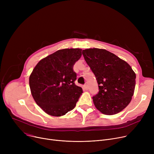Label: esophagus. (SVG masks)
Instances as JSON below:
<instances>
[{
  "label": "esophagus",
  "mask_w": 154,
  "mask_h": 154,
  "mask_svg": "<svg viewBox=\"0 0 154 154\" xmlns=\"http://www.w3.org/2000/svg\"><path fill=\"white\" fill-rule=\"evenodd\" d=\"M84 90H88V85H87V84H85L84 85Z\"/></svg>",
  "instance_id": "1"
}]
</instances>
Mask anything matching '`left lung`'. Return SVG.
I'll list each match as a JSON object with an SVG mask.
<instances>
[{
    "label": "left lung",
    "mask_w": 154,
    "mask_h": 154,
    "mask_svg": "<svg viewBox=\"0 0 154 154\" xmlns=\"http://www.w3.org/2000/svg\"><path fill=\"white\" fill-rule=\"evenodd\" d=\"M82 54L94 74L99 91L93 97L97 109L106 115H114L132 100L136 75L130 65L105 49L83 50Z\"/></svg>",
    "instance_id": "obj_1"
}]
</instances>
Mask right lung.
<instances>
[{
    "mask_svg": "<svg viewBox=\"0 0 154 154\" xmlns=\"http://www.w3.org/2000/svg\"><path fill=\"white\" fill-rule=\"evenodd\" d=\"M82 56L80 48H65L40 60L29 77L32 97L47 114L60 117L76 106L82 88L75 84V63Z\"/></svg>",
    "mask_w": 154,
    "mask_h": 154,
    "instance_id": "add662e5",
    "label": "right lung"
}]
</instances>
